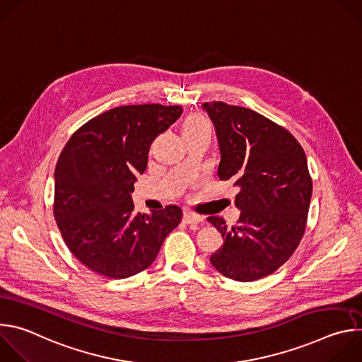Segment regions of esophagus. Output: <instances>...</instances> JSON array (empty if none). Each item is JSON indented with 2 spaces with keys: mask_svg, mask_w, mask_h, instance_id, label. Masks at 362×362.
I'll list each match as a JSON object with an SVG mask.
<instances>
[{
  "mask_svg": "<svg viewBox=\"0 0 362 362\" xmlns=\"http://www.w3.org/2000/svg\"><path fill=\"white\" fill-rule=\"evenodd\" d=\"M183 222L185 223H200V222H203V216L196 215L193 212H185L183 214Z\"/></svg>",
  "mask_w": 362,
  "mask_h": 362,
  "instance_id": "34e87169",
  "label": "esophagus"
}]
</instances>
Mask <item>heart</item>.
<instances>
[{"instance_id":"1","label":"heart","mask_w":362,"mask_h":362,"mask_svg":"<svg viewBox=\"0 0 362 362\" xmlns=\"http://www.w3.org/2000/svg\"><path fill=\"white\" fill-rule=\"evenodd\" d=\"M203 130H211V124L203 116H199V115L190 116L183 124V134L197 133V132H203Z\"/></svg>"}]
</instances>
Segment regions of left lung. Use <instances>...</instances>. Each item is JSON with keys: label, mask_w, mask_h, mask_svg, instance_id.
Instances as JSON below:
<instances>
[{"label": "left lung", "mask_w": 362, "mask_h": 362, "mask_svg": "<svg viewBox=\"0 0 362 362\" xmlns=\"http://www.w3.org/2000/svg\"><path fill=\"white\" fill-rule=\"evenodd\" d=\"M219 148V180L239 187V221H208L221 232L223 246L211 262L223 276L250 282L278 271L303 238L313 179L299 141L282 126L246 107L223 101L204 103Z\"/></svg>", "instance_id": "1"}]
</instances>
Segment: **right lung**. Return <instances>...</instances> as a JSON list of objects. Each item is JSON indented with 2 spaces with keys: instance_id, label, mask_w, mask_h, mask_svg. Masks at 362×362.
<instances>
[{
  "instance_id": "obj_1",
  "label": "right lung",
  "mask_w": 362,
  "mask_h": 362,
  "mask_svg": "<svg viewBox=\"0 0 362 362\" xmlns=\"http://www.w3.org/2000/svg\"><path fill=\"white\" fill-rule=\"evenodd\" d=\"M182 112L162 105L112 109L77 129L60 153L54 218L70 252L93 272L124 279L147 269L180 223L176 204L136 214L130 193L147 168L151 141Z\"/></svg>"
}]
</instances>
